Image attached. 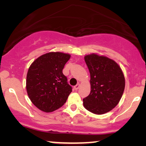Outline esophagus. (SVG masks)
I'll use <instances>...</instances> for the list:
<instances>
[{"label":"esophagus","instance_id":"1","mask_svg":"<svg viewBox=\"0 0 146 146\" xmlns=\"http://www.w3.org/2000/svg\"><path fill=\"white\" fill-rule=\"evenodd\" d=\"M80 84L79 83H78V84H77L76 85L74 86V89L75 90H77L79 88H80Z\"/></svg>","mask_w":146,"mask_h":146}]
</instances>
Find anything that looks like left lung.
<instances>
[{"instance_id":"1","label":"left lung","mask_w":146,"mask_h":146,"mask_svg":"<svg viewBox=\"0 0 146 146\" xmlns=\"http://www.w3.org/2000/svg\"><path fill=\"white\" fill-rule=\"evenodd\" d=\"M84 60L90 74L91 91L83 99L87 110L104 114L116 106L125 88V78L121 68L113 60L92 53Z\"/></svg>"}]
</instances>
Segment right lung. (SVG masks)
Returning <instances> with one entry per match:
<instances>
[{"label": "right lung", "instance_id": "obj_1", "mask_svg": "<svg viewBox=\"0 0 146 146\" xmlns=\"http://www.w3.org/2000/svg\"><path fill=\"white\" fill-rule=\"evenodd\" d=\"M70 54L51 52L40 56L30 66L26 88L29 98L40 110L51 112L64 104L72 92L62 70Z\"/></svg>", "mask_w": 146, "mask_h": 146}]
</instances>
